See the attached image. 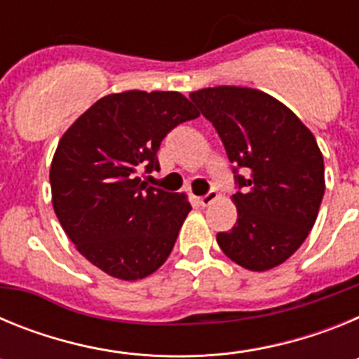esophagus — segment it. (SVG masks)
<instances>
[{"instance_id": "34e87169", "label": "esophagus", "mask_w": 359, "mask_h": 359, "mask_svg": "<svg viewBox=\"0 0 359 359\" xmlns=\"http://www.w3.org/2000/svg\"><path fill=\"white\" fill-rule=\"evenodd\" d=\"M215 198H217V192H215L214 189H210L205 196H199L198 203H199V205H201V207H208V205H210V203L214 201Z\"/></svg>"}]
</instances>
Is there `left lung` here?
<instances>
[{
  "label": "left lung",
  "instance_id": "8db88e82",
  "mask_svg": "<svg viewBox=\"0 0 359 359\" xmlns=\"http://www.w3.org/2000/svg\"><path fill=\"white\" fill-rule=\"evenodd\" d=\"M190 100L233 163L237 221L219 231V248L252 271L282 264L309 236L325 190L315 136L277 98L252 88H205Z\"/></svg>",
  "mask_w": 359,
  "mask_h": 359
}]
</instances>
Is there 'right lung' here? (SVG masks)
Here are the masks:
<instances>
[{
  "mask_svg": "<svg viewBox=\"0 0 359 359\" xmlns=\"http://www.w3.org/2000/svg\"><path fill=\"white\" fill-rule=\"evenodd\" d=\"M198 116L177 91L113 93L79 116L57 145L53 210L79 252L111 277H147L172 252L192 207L136 174L160 170L161 140Z\"/></svg>",
  "mask_w": 359,
  "mask_h": 359,
  "instance_id": "obj_1",
  "label": "right lung"
}]
</instances>
